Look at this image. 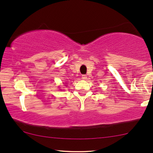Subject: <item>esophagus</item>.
<instances>
[{
    "label": "esophagus",
    "mask_w": 153,
    "mask_h": 153,
    "mask_svg": "<svg viewBox=\"0 0 153 153\" xmlns=\"http://www.w3.org/2000/svg\"><path fill=\"white\" fill-rule=\"evenodd\" d=\"M81 78H82L83 80H85V79H87V76H86V75H85V74H83L82 76H81Z\"/></svg>",
    "instance_id": "1"
}]
</instances>
